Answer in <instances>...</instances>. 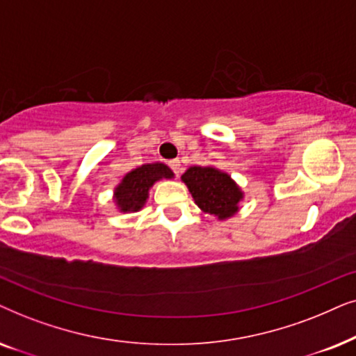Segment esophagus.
I'll return each mask as SVG.
<instances>
[{"mask_svg": "<svg viewBox=\"0 0 356 356\" xmlns=\"http://www.w3.org/2000/svg\"><path fill=\"white\" fill-rule=\"evenodd\" d=\"M169 168L174 170V174L175 175H179L182 172V164H181V161L179 159H172V161H169Z\"/></svg>", "mask_w": 356, "mask_h": 356, "instance_id": "obj_1", "label": "esophagus"}]
</instances>
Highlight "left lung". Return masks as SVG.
I'll use <instances>...</instances> for the list:
<instances>
[{"label": "left lung", "instance_id": "1", "mask_svg": "<svg viewBox=\"0 0 356 356\" xmlns=\"http://www.w3.org/2000/svg\"><path fill=\"white\" fill-rule=\"evenodd\" d=\"M182 182L200 210L226 220L239 211V203L244 198V192L229 174L207 165H192L182 174Z\"/></svg>", "mask_w": 356, "mask_h": 356}]
</instances>
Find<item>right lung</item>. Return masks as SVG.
Wrapping results in <instances>:
<instances>
[{"label": "right lung", "instance_id": "1", "mask_svg": "<svg viewBox=\"0 0 356 356\" xmlns=\"http://www.w3.org/2000/svg\"><path fill=\"white\" fill-rule=\"evenodd\" d=\"M174 172L163 163L143 164L123 175L122 182L113 191V200L120 211H140L148 200L149 188L161 179H172Z\"/></svg>", "mask_w": 356, "mask_h": 356}]
</instances>
